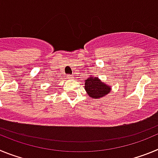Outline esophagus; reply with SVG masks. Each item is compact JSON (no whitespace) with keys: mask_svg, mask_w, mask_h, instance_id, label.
I'll return each mask as SVG.
<instances>
[{"mask_svg":"<svg viewBox=\"0 0 158 158\" xmlns=\"http://www.w3.org/2000/svg\"><path fill=\"white\" fill-rule=\"evenodd\" d=\"M73 77L72 75H67V78H68V79H69V80L73 79Z\"/></svg>","mask_w":158,"mask_h":158,"instance_id":"34e87169","label":"esophagus"}]
</instances>
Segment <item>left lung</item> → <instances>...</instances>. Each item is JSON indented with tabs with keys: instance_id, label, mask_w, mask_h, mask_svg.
<instances>
[{
	"instance_id": "left-lung-1",
	"label": "left lung",
	"mask_w": 158,
	"mask_h": 158,
	"mask_svg": "<svg viewBox=\"0 0 158 158\" xmlns=\"http://www.w3.org/2000/svg\"><path fill=\"white\" fill-rule=\"evenodd\" d=\"M85 89L90 97L100 99L111 92V86L102 82L97 77H89L85 81Z\"/></svg>"
}]
</instances>
